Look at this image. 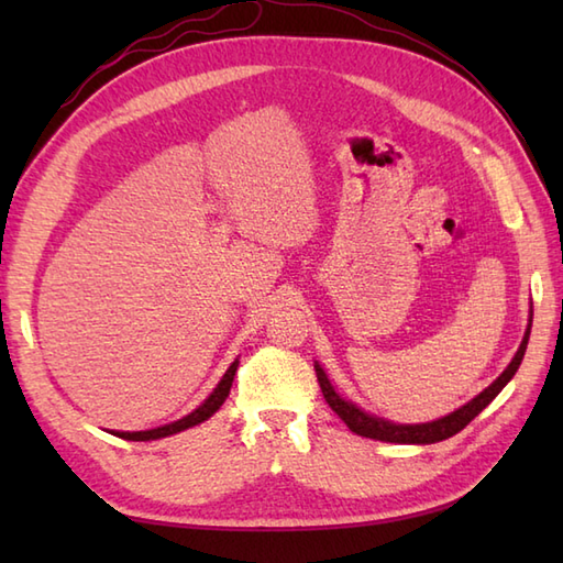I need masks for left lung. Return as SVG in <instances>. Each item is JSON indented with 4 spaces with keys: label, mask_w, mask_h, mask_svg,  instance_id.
Returning a JSON list of instances; mask_svg holds the SVG:
<instances>
[{
    "label": "left lung",
    "mask_w": 563,
    "mask_h": 563,
    "mask_svg": "<svg viewBox=\"0 0 563 563\" xmlns=\"http://www.w3.org/2000/svg\"><path fill=\"white\" fill-rule=\"evenodd\" d=\"M530 327H532V319H530ZM530 327L525 331V339L520 343V349L512 357L510 365L504 369V375H500L494 385H488L479 397H474L470 404L462 406L454 413L445 416V418H438L433 423H421V426H397V423H389V421H382V418L369 416L365 411L357 409L355 404L341 399L336 391H333L331 382L327 379V373L321 369L319 365H314L317 369V379H319V387L321 394H324L327 404L331 406L333 411L339 413L341 421L349 426L355 435H363V438H373V440H382V442H399V445H430V442H440V440H448L454 433H460L462 428L470 426L476 416H479L488 404H492L498 391L504 389L508 382L512 379V375L518 373V367L522 363V355L525 349H528V339H530Z\"/></svg>",
    "instance_id": "8db88e82"
}]
</instances>
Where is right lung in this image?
Returning <instances> with one entry per match:
<instances>
[{
	"mask_svg": "<svg viewBox=\"0 0 563 563\" xmlns=\"http://www.w3.org/2000/svg\"><path fill=\"white\" fill-rule=\"evenodd\" d=\"M236 365H239V361H234L230 365V369H227L224 377L220 379V385L214 387L210 397L202 401L194 413L184 416L181 421H174L169 426H162V428H154V430H137V433H115V435L123 438V440H135V442H140V440H159V438H166V435L181 433V430H186L190 426H198L202 421H208V418L224 404V399L230 397V387H232V379H234V373H236Z\"/></svg>",
	"mask_w": 563,
	"mask_h": 563,
	"instance_id": "obj_1",
	"label": "right lung"
}]
</instances>
